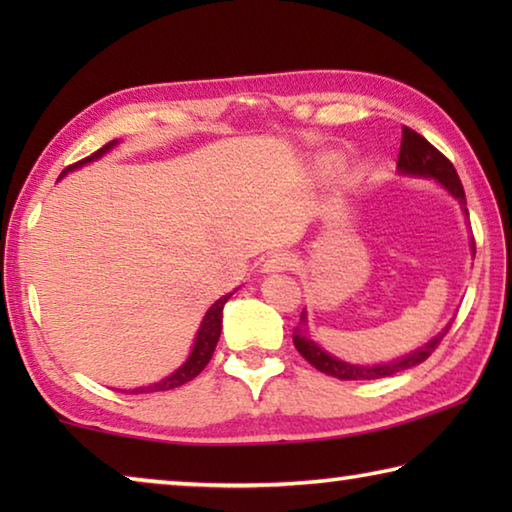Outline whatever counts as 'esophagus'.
<instances>
[{"mask_svg":"<svg viewBox=\"0 0 512 512\" xmlns=\"http://www.w3.org/2000/svg\"><path fill=\"white\" fill-rule=\"evenodd\" d=\"M296 266V257L287 250H280V253H273L271 257L264 262V273H282V271H291Z\"/></svg>","mask_w":512,"mask_h":512,"instance_id":"1","label":"esophagus"}]
</instances>
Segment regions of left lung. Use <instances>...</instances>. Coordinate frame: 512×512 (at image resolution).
Instances as JSON below:
<instances>
[{
	"label": "left lung",
	"mask_w": 512,
	"mask_h": 512,
	"mask_svg": "<svg viewBox=\"0 0 512 512\" xmlns=\"http://www.w3.org/2000/svg\"><path fill=\"white\" fill-rule=\"evenodd\" d=\"M397 169L400 173H406V176H420V178H433L443 185L449 194H452L458 203H461L463 212L467 214L465 207V192L461 185V178L454 169V164L449 162L443 153H440L436 146L429 144L420 133L411 131L409 126H402V146H400V158H397ZM472 253H474V241H472ZM302 323H307L305 311L300 316ZM452 325H447L443 332L438 336H433L429 343H424L422 348H418L411 354H406L402 359H395L391 363H377V366H354V363H345L341 359L327 354L320 345L309 339L305 334L307 329H296L293 334V345L296 350L305 357L311 366L316 370L325 372L329 377L336 379H345V381H357V379H381V377H391L395 372L409 370L413 366H418L424 359L431 357V352L438 348L443 336L447 334V329Z\"/></svg>",
	"instance_id": "8db88e82"
}]
</instances>
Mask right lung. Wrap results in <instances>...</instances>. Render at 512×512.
<instances>
[{
    "label": "right lung",
    "mask_w": 512,
    "mask_h": 512,
    "mask_svg": "<svg viewBox=\"0 0 512 512\" xmlns=\"http://www.w3.org/2000/svg\"><path fill=\"white\" fill-rule=\"evenodd\" d=\"M117 144V140L108 142L106 146H101L99 151H94L92 155H88V158H83L79 162L69 164L67 169H63V173H60V178L65 176L67 171H74L83 167V164H88L92 160H99L103 153H108L112 146ZM232 293H228V296H223L214 302V305L207 309V314L203 318L201 327H198V334H196V341H194V348H192V354H189V359L180 366L176 372H171L169 377H164L160 381H155V384L151 386H142V388H133L131 393H158V391H169V388H178L187 384V381H192L198 372H201L207 363H210L212 354H214V348L216 343H219V336H221V320H223V305L225 302L230 300Z\"/></svg>",
    "instance_id": "add662e5"
}]
</instances>
